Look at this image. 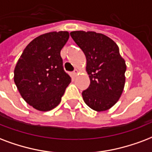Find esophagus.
Instances as JSON below:
<instances>
[{
	"mask_svg": "<svg viewBox=\"0 0 152 152\" xmlns=\"http://www.w3.org/2000/svg\"><path fill=\"white\" fill-rule=\"evenodd\" d=\"M77 74H78V70H77V69H75V70L72 72V76H77Z\"/></svg>",
	"mask_w": 152,
	"mask_h": 152,
	"instance_id": "34e87169",
	"label": "esophagus"
}]
</instances>
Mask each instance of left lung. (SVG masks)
Listing matches in <instances>:
<instances>
[{
  "label": "left lung",
  "instance_id": "obj_1",
  "mask_svg": "<svg viewBox=\"0 0 152 152\" xmlns=\"http://www.w3.org/2000/svg\"><path fill=\"white\" fill-rule=\"evenodd\" d=\"M70 36L87 59L90 85L82 91L84 101L97 112L109 109L119 100L125 84L126 64L117 45L95 32L74 31Z\"/></svg>",
  "mask_w": 152,
  "mask_h": 152
}]
</instances>
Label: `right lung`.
Instances as JSON below:
<instances>
[{
    "mask_svg": "<svg viewBox=\"0 0 152 152\" xmlns=\"http://www.w3.org/2000/svg\"><path fill=\"white\" fill-rule=\"evenodd\" d=\"M68 37V32L62 31L39 36L17 61L15 84L23 99L35 109L46 112L56 107L71 82L61 56Z\"/></svg>",
    "mask_w": 152,
    "mask_h": 152,
    "instance_id": "1",
    "label": "right lung"
}]
</instances>
